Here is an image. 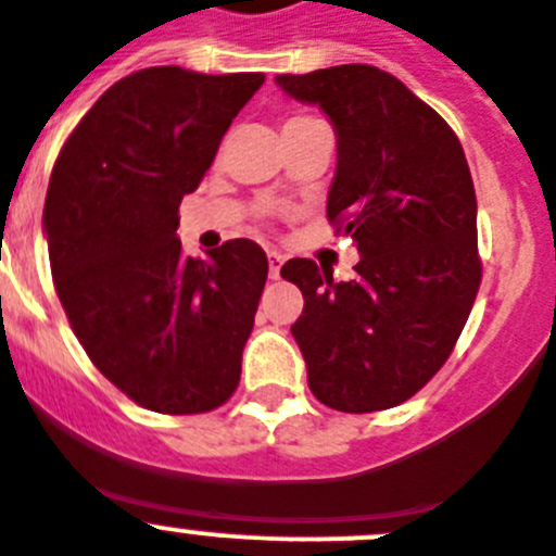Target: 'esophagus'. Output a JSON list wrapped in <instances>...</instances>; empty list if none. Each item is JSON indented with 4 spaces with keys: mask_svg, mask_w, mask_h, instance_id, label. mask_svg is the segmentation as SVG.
I'll list each match as a JSON object with an SVG mask.
<instances>
[{
    "mask_svg": "<svg viewBox=\"0 0 556 556\" xmlns=\"http://www.w3.org/2000/svg\"><path fill=\"white\" fill-rule=\"evenodd\" d=\"M282 254H277V252H268V274H271V279H277L279 277V268H282Z\"/></svg>",
    "mask_w": 556,
    "mask_h": 556,
    "instance_id": "1",
    "label": "esophagus"
}]
</instances>
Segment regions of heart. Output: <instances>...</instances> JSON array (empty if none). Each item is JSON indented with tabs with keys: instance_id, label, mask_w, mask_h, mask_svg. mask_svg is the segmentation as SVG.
Segmentation results:
<instances>
[{
	"instance_id": "heart-1",
	"label": "heart",
	"mask_w": 556,
	"mask_h": 556,
	"mask_svg": "<svg viewBox=\"0 0 556 556\" xmlns=\"http://www.w3.org/2000/svg\"><path fill=\"white\" fill-rule=\"evenodd\" d=\"M304 118H309V116H290V118H288V122H285V124H293V122H304Z\"/></svg>"
}]
</instances>
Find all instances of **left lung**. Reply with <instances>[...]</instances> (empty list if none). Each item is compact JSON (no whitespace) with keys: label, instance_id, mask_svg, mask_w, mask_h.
<instances>
[{"label":"left lung","instance_id":"8db88e82","mask_svg":"<svg viewBox=\"0 0 556 556\" xmlns=\"http://www.w3.org/2000/svg\"><path fill=\"white\" fill-rule=\"evenodd\" d=\"M338 132L327 218L363 254L354 279L293 257L304 309L290 327L313 396L340 413L407 402L454 352L482 282L477 193L463 143L402 79L365 63L279 74Z\"/></svg>","mask_w":556,"mask_h":556}]
</instances>
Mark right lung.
Returning <instances> with one entry per match:
<instances>
[{
	"instance_id": "obj_1",
	"label": "right lung",
	"mask_w": 556,
	"mask_h": 556,
	"mask_svg": "<svg viewBox=\"0 0 556 556\" xmlns=\"http://www.w3.org/2000/svg\"><path fill=\"white\" fill-rule=\"evenodd\" d=\"M266 77L152 66L110 85L49 177L54 290L99 371L141 407L197 415L241 382L268 260L235 238L182 257L179 202Z\"/></svg>"
}]
</instances>
